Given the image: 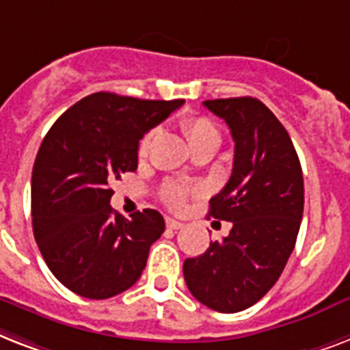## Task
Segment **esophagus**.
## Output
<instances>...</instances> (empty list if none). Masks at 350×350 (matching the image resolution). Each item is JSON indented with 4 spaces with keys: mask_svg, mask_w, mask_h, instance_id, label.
<instances>
[{
    "mask_svg": "<svg viewBox=\"0 0 350 350\" xmlns=\"http://www.w3.org/2000/svg\"><path fill=\"white\" fill-rule=\"evenodd\" d=\"M166 226L170 229H183L184 228V224L178 222V220H175V219H166Z\"/></svg>",
    "mask_w": 350,
    "mask_h": 350,
    "instance_id": "esophagus-1",
    "label": "esophagus"
}]
</instances>
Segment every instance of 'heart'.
<instances>
[{"label": "heart", "mask_w": 350, "mask_h": 350, "mask_svg": "<svg viewBox=\"0 0 350 350\" xmlns=\"http://www.w3.org/2000/svg\"><path fill=\"white\" fill-rule=\"evenodd\" d=\"M180 126H183V131L188 137L189 144H198V142L202 141H215L220 142V133L217 130L213 122L206 119V117H184L183 122H180ZM153 139V131L146 133V135L142 137L141 142H139V155L144 157L150 150V144H152ZM189 195V188L186 186H180V184H167L164 191H162V198H164V202L173 209H183L184 204H186V198Z\"/></svg>", "instance_id": "b5f03b06"}]
</instances>
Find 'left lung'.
Returning <instances> with one entry per match:
<instances>
[{
    "instance_id": "8db88e82",
    "label": "left lung",
    "mask_w": 350,
    "mask_h": 350,
    "mask_svg": "<svg viewBox=\"0 0 350 350\" xmlns=\"http://www.w3.org/2000/svg\"><path fill=\"white\" fill-rule=\"evenodd\" d=\"M234 141L233 172L209 200V217L233 228L184 262L189 293L209 309L239 312L275 286L295 250L304 215V177L289 133L254 97L204 100Z\"/></svg>"
}]
</instances>
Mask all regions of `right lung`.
Wrapping results in <instances>:
<instances>
[{
    "instance_id": "add662e5",
    "label": "right lung",
    "mask_w": 350,
    "mask_h": 350,
    "mask_svg": "<svg viewBox=\"0 0 350 350\" xmlns=\"http://www.w3.org/2000/svg\"><path fill=\"white\" fill-rule=\"evenodd\" d=\"M183 103L97 92L44 135L32 170L33 237L52 275L75 295L105 300L141 278L164 219L155 209L131 220L116 213L111 184L135 172L142 135Z\"/></svg>"
}]
</instances>
